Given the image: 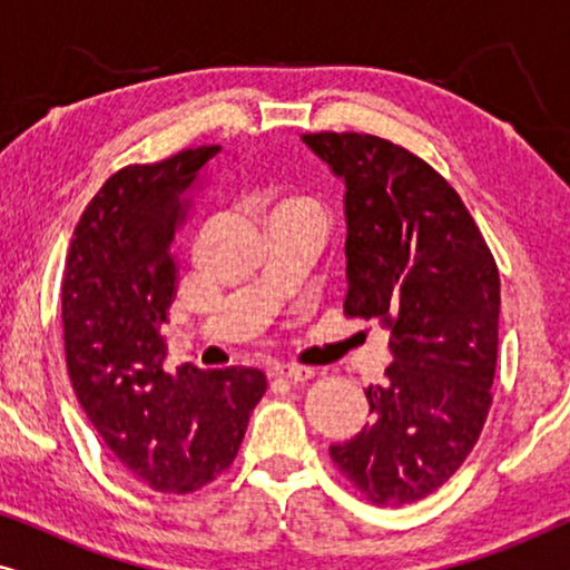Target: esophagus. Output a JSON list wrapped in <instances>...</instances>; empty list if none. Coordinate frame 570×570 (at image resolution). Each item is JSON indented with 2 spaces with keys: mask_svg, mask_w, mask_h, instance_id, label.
Returning a JSON list of instances; mask_svg holds the SVG:
<instances>
[{
  "mask_svg": "<svg viewBox=\"0 0 570 570\" xmlns=\"http://www.w3.org/2000/svg\"><path fill=\"white\" fill-rule=\"evenodd\" d=\"M269 376L303 384V381L314 379V368H306V365H295V363H275V365H269Z\"/></svg>",
  "mask_w": 570,
  "mask_h": 570,
  "instance_id": "obj_1",
  "label": "esophagus"
}]
</instances>
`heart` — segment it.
I'll return each instance as SVG.
<instances>
[{
  "instance_id": "obj_1",
  "label": "heart",
  "mask_w": 570,
  "mask_h": 570,
  "mask_svg": "<svg viewBox=\"0 0 570 570\" xmlns=\"http://www.w3.org/2000/svg\"><path fill=\"white\" fill-rule=\"evenodd\" d=\"M295 205H306V202H298V199H293V202H283V205H279V207H295Z\"/></svg>"
}]
</instances>
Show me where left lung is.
<instances>
[{
  "instance_id": "1",
  "label": "left lung",
  "mask_w": 570,
  "mask_h": 570,
  "mask_svg": "<svg viewBox=\"0 0 570 570\" xmlns=\"http://www.w3.org/2000/svg\"><path fill=\"white\" fill-rule=\"evenodd\" d=\"M345 181L350 318L386 326L392 363L368 386L371 423L330 446L376 505L420 501L454 474L493 404L501 277L470 209L439 170L357 131L303 135Z\"/></svg>"
}]
</instances>
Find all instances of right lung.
<instances>
[{
    "instance_id": "right-lung-1",
    "label": "right lung",
    "mask_w": 570,
    "mask_h": 570,
    "mask_svg": "<svg viewBox=\"0 0 570 570\" xmlns=\"http://www.w3.org/2000/svg\"><path fill=\"white\" fill-rule=\"evenodd\" d=\"M220 145L189 147L108 178L77 223L61 277L77 402L127 470L160 493H194L236 459L267 376L233 365L163 368L178 230Z\"/></svg>"
}]
</instances>
